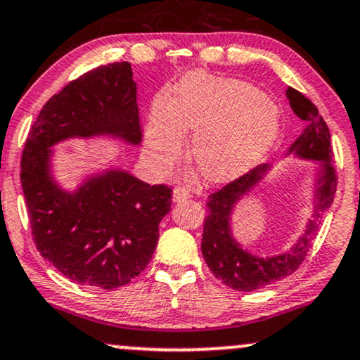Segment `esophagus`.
I'll return each instance as SVG.
<instances>
[{
    "label": "esophagus",
    "mask_w": 360,
    "mask_h": 360,
    "mask_svg": "<svg viewBox=\"0 0 360 360\" xmlns=\"http://www.w3.org/2000/svg\"><path fill=\"white\" fill-rule=\"evenodd\" d=\"M172 198H174V202H184L191 198V191L186 188H176L174 195H172Z\"/></svg>",
    "instance_id": "obj_1"
}]
</instances>
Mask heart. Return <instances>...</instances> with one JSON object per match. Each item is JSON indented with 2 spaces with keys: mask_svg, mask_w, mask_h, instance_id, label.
I'll list each match as a JSON object with an SVG mask.
<instances>
[{
  "mask_svg": "<svg viewBox=\"0 0 360 360\" xmlns=\"http://www.w3.org/2000/svg\"><path fill=\"white\" fill-rule=\"evenodd\" d=\"M194 133L191 159L204 179L229 183L261 165L282 133L274 101L248 81L189 72L174 101L159 96L149 112L146 139L154 161L171 167Z\"/></svg>",
  "mask_w": 360,
  "mask_h": 360,
  "instance_id": "obj_1",
  "label": "heart"
}]
</instances>
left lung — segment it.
<instances>
[{
  "instance_id": "1",
  "label": "left lung",
  "mask_w": 360,
  "mask_h": 360,
  "mask_svg": "<svg viewBox=\"0 0 360 360\" xmlns=\"http://www.w3.org/2000/svg\"><path fill=\"white\" fill-rule=\"evenodd\" d=\"M289 104L292 111L306 122L301 134L290 144L284 158L292 156L299 161L314 162L316 172L312 177V217L307 221L304 233L295 239L288 251L279 254L252 252L236 238L233 219L238 204L249 198L261 183L269 177L274 167L261 165L245 172L239 179L224 186L221 191L209 195L206 204L207 216L204 219L201 251L207 267L222 284L234 290L251 292L284 279L301 266L306 259L321 217L334 201L338 176L332 166L330 134L326 121L314 106V103L292 88H288Z\"/></svg>"
}]
</instances>
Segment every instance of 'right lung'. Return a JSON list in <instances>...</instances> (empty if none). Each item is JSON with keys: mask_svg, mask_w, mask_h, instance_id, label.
Instances as JSON below:
<instances>
[{"mask_svg": "<svg viewBox=\"0 0 360 360\" xmlns=\"http://www.w3.org/2000/svg\"><path fill=\"white\" fill-rule=\"evenodd\" d=\"M93 138L133 148L143 141L129 63L99 66L54 94L31 127L21 158L36 249L72 282L111 290L151 261L172 189L144 183L120 166L93 169L75 189L63 188L53 172V148Z\"/></svg>", "mask_w": 360, "mask_h": 360, "instance_id": "obj_1", "label": "right lung"}]
</instances>
